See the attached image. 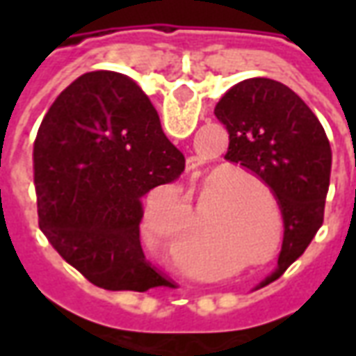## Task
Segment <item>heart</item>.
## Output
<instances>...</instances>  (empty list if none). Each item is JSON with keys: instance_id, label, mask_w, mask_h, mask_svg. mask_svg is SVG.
<instances>
[{"instance_id": "b5f03b06", "label": "heart", "mask_w": 356, "mask_h": 356, "mask_svg": "<svg viewBox=\"0 0 356 356\" xmlns=\"http://www.w3.org/2000/svg\"><path fill=\"white\" fill-rule=\"evenodd\" d=\"M242 177H250L248 173H238ZM175 202H177L179 211L181 213H185L186 208H188V202L183 196L181 191H175ZM143 232H145V236L147 240L156 248V250H160V252H168L173 244V236H175V229H173V225L168 223L163 216L158 211V209L150 208L147 211V216L143 219Z\"/></svg>"}]
</instances>
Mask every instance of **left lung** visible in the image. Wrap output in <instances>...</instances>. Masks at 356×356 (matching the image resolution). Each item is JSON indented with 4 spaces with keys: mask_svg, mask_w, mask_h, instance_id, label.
Listing matches in <instances>:
<instances>
[{
    "mask_svg": "<svg viewBox=\"0 0 356 356\" xmlns=\"http://www.w3.org/2000/svg\"><path fill=\"white\" fill-rule=\"evenodd\" d=\"M229 131L225 158L261 179L278 200L284 219L276 280L311 244L324 221L332 148L314 112L290 88L268 78L232 86L216 104Z\"/></svg>",
    "mask_w": 356,
    "mask_h": 356,
    "instance_id": "obj_1",
    "label": "left lung"
}]
</instances>
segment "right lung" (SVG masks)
I'll return each instance as SVG.
<instances>
[{
  "label": "right lung",
  "mask_w": 356,
  "mask_h": 356,
  "mask_svg": "<svg viewBox=\"0 0 356 356\" xmlns=\"http://www.w3.org/2000/svg\"><path fill=\"white\" fill-rule=\"evenodd\" d=\"M185 156L124 74L97 70L51 104L34 143L40 229L66 263L104 290L170 284L140 248L143 196L173 183Z\"/></svg>",
  "instance_id": "add662e5"
}]
</instances>
